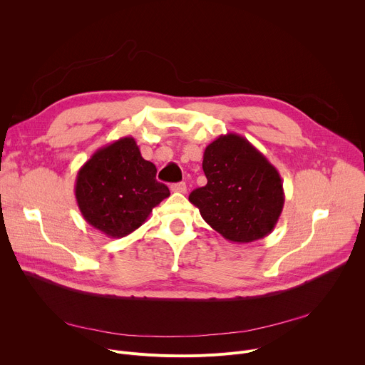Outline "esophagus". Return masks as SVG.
Listing matches in <instances>:
<instances>
[{
    "label": "esophagus",
    "mask_w": 365,
    "mask_h": 365,
    "mask_svg": "<svg viewBox=\"0 0 365 365\" xmlns=\"http://www.w3.org/2000/svg\"><path fill=\"white\" fill-rule=\"evenodd\" d=\"M172 192H178V193H185L186 192V183L185 182H179V183H173L170 186Z\"/></svg>",
    "instance_id": "34e87169"
}]
</instances>
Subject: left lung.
Wrapping results in <instances>:
<instances>
[{"instance_id":"1","label":"left lung","mask_w":365,"mask_h":365,"mask_svg":"<svg viewBox=\"0 0 365 365\" xmlns=\"http://www.w3.org/2000/svg\"><path fill=\"white\" fill-rule=\"evenodd\" d=\"M207 183L189 200L225 240L247 244L269 235L283 211L284 192L277 169L247 138L230 133L205 148Z\"/></svg>"}]
</instances>
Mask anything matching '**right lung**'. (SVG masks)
Listing matches in <instances>:
<instances>
[{"instance_id":"1","label":"right lung","mask_w":365,"mask_h":365,"mask_svg":"<svg viewBox=\"0 0 365 365\" xmlns=\"http://www.w3.org/2000/svg\"><path fill=\"white\" fill-rule=\"evenodd\" d=\"M155 173L133 137L98 148L76 176L75 196L82 217L110 238L131 234L170 195Z\"/></svg>"}]
</instances>
